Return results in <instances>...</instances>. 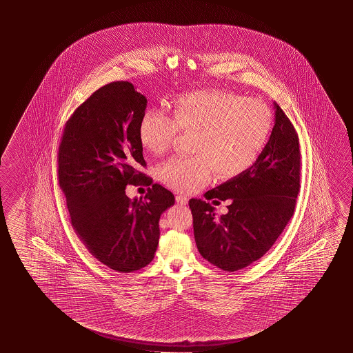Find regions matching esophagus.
Segmentation results:
<instances>
[{"label":"esophagus","instance_id":"1","mask_svg":"<svg viewBox=\"0 0 353 353\" xmlns=\"http://www.w3.org/2000/svg\"><path fill=\"white\" fill-rule=\"evenodd\" d=\"M176 202L179 205H185L188 203V198L185 196H176Z\"/></svg>","mask_w":353,"mask_h":353}]
</instances>
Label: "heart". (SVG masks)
Returning a JSON list of instances; mask_svg holds the SVG:
<instances>
[{
  "label": "heart",
  "mask_w": 353,
  "mask_h": 353,
  "mask_svg": "<svg viewBox=\"0 0 353 353\" xmlns=\"http://www.w3.org/2000/svg\"><path fill=\"white\" fill-rule=\"evenodd\" d=\"M273 116L267 104L219 90L187 93L172 102V116L146 110L139 124L144 149L162 155L179 132L193 134L190 157H172L159 168L162 183L193 192L212 174L232 179L256 161L271 134Z\"/></svg>",
  "instance_id": "1"
}]
</instances>
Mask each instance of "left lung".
<instances>
[{
  "label": "left lung",
  "instance_id": "left-lung-1",
  "mask_svg": "<svg viewBox=\"0 0 353 353\" xmlns=\"http://www.w3.org/2000/svg\"><path fill=\"white\" fill-rule=\"evenodd\" d=\"M271 137L251 168L207 192L228 201V213L202 199H190L196 248L223 271L250 266L271 249L293 216L301 187V150L293 124L274 102Z\"/></svg>",
  "mask_w": 353,
  "mask_h": 353
}]
</instances>
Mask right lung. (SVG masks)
Segmentation results:
<instances>
[{
	"label": "right lung",
	"mask_w": 353,
	"mask_h": 353,
	"mask_svg": "<svg viewBox=\"0 0 353 353\" xmlns=\"http://www.w3.org/2000/svg\"><path fill=\"white\" fill-rule=\"evenodd\" d=\"M148 99L128 81L93 92L66 121L59 146V185L70 221L87 250L121 273L138 271L157 252L161 214L174 196L152 185L145 196L128 198V185H151L139 124Z\"/></svg>",
	"instance_id": "1"
}]
</instances>
